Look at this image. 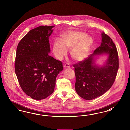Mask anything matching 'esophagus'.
<instances>
[{
    "mask_svg": "<svg viewBox=\"0 0 130 130\" xmlns=\"http://www.w3.org/2000/svg\"><path fill=\"white\" fill-rule=\"evenodd\" d=\"M64 68H70V65L68 63H67V64L64 65Z\"/></svg>",
    "mask_w": 130,
    "mask_h": 130,
    "instance_id": "34e87169",
    "label": "esophagus"
}]
</instances>
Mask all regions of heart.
Segmentation results:
<instances>
[{
  "instance_id": "b5f03b06",
  "label": "heart",
  "mask_w": 130,
  "mask_h": 130,
  "mask_svg": "<svg viewBox=\"0 0 130 130\" xmlns=\"http://www.w3.org/2000/svg\"><path fill=\"white\" fill-rule=\"evenodd\" d=\"M93 40L83 32L67 31L62 36L61 41L57 40L54 43L53 51L56 57L62 59L67 53V49H70L71 57L76 61H80L86 58Z\"/></svg>"
}]
</instances>
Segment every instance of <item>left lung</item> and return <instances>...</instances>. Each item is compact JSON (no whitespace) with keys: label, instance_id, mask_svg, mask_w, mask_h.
I'll return each instance as SVG.
<instances>
[{"label":"left lung","instance_id":"left-lung-1","mask_svg":"<svg viewBox=\"0 0 130 130\" xmlns=\"http://www.w3.org/2000/svg\"><path fill=\"white\" fill-rule=\"evenodd\" d=\"M102 42L94 53L73 65L76 76L75 89L82 98L91 100L103 95L113 85L119 68V57L112 40L102 33ZM104 53L109 55L105 66L99 68L94 64L93 56Z\"/></svg>","mask_w":130,"mask_h":130}]
</instances>
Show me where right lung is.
I'll list each match as a JSON object with an SVG mask.
<instances>
[{"label": "right lung", "instance_id": "1", "mask_svg": "<svg viewBox=\"0 0 130 130\" xmlns=\"http://www.w3.org/2000/svg\"><path fill=\"white\" fill-rule=\"evenodd\" d=\"M53 27L41 26L30 30L17 47L16 75L23 91L34 100H43L53 93L56 77L63 70L62 62L48 55Z\"/></svg>", "mask_w": 130, "mask_h": 130}]
</instances>
